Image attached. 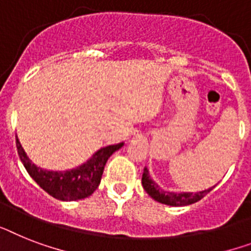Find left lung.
<instances>
[{
  "label": "left lung",
  "mask_w": 251,
  "mask_h": 251,
  "mask_svg": "<svg viewBox=\"0 0 251 251\" xmlns=\"http://www.w3.org/2000/svg\"><path fill=\"white\" fill-rule=\"evenodd\" d=\"M142 185H143L144 191L150 195L154 201H157L160 203H165L169 206H187L191 203H195L197 201L202 199L203 196H206L207 193L210 192L211 189L215 187H210V188L203 189L200 192H173V191H165L154 182L153 179L151 178L150 170L148 168H144L143 176H142Z\"/></svg>",
  "instance_id": "left-lung-1"
}]
</instances>
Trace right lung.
<instances>
[{
    "instance_id": "obj_1",
    "label": "right lung",
    "mask_w": 251,
    "mask_h": 251,
    "mask_svg": "<svg viewBox=\"0 0 251 251\" xmlns=\"http://www.w3.org/2000/svg\"><path fill=\"white\" fill-rule=\"evenodd\" d=\"M122 147L124 142L103 147L97 151L86 162H83L77 168L64 172L60 170L54 172V170L38 168L37 165L33 164L25 153L19 139L16 138L18 153L28 174L50 196L60 201H77L93 195L94 191L100 184L101 175L104 172L108 158Z\"/></svg>"
}]
</instances>
